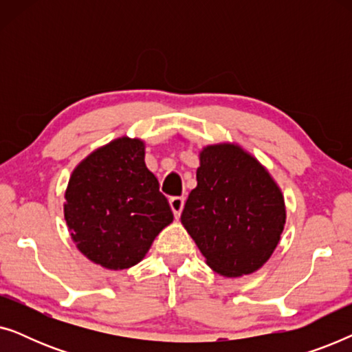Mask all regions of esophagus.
Segmentation results:
<instances>
[{
    "label": "esophagus",
    "instance_id": "esophagus-1",
    "mask_svg": "<svg viewBox=\"0 0 352 352\" xmlns=\"http://www.w3.org/2000/svg\"><path fill=\"white\" fill-rule=\"evenodd\" d=\"M170 206L176 218H179L182 208H184V197H173V199H170Z\"/></svg>",
    "mask_w": 352,
    "mask_h": 352
}]
</instances>
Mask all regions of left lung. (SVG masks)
<instances>
[{
    "mask_svg": "<svg viewBox=\"0 0 352 352\" xmlns=\"http://www.w3.org/2000/svg\"><path fill=\"white\" fill-rule=\"evenodd\" d=\"M199 160L182 226L214 272L224 277L256 272L272 256L285 226L280 187L256 157L235 142L210 144Z\"/></svg>",
    "mask_w": 352,
    "mask_h": 352,
    "instance_id": "8db88e82",
    "label": "left lung"
}]
</instances>
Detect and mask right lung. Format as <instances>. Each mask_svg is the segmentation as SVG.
<instances>
[{
  "label": "right lung",
  "instance_id": "1",
  "mask_svg": "<svg viewBox=\"0 0 352 352\" xmlns=\"http://www.w3.org/2000/svg\"><path fill=\"white\" fill-rule=\"evenodd\" d=\"M146 142L122 136L72 171L64 218L76 248L110 271L136 266L173 223L166 197L146 166Z\"/></svg>",
  "mask_w": 352,
  "mask_h": 352
}]
</instances>
